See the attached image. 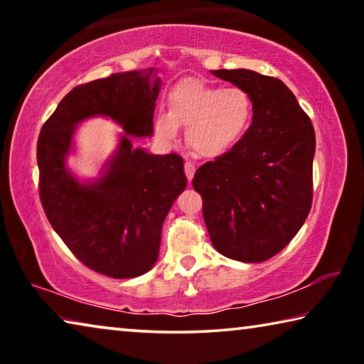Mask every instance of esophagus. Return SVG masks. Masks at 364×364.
Instances as JSON below:
<instances>
[{
  "label": "esophagus",
  "instance_id": "1",
  "mask_svg": "<svg viewBox=\"0 0 364 364\" xmlns=\"http://www.w3.org/2000/svg\"><path fill=\"white\" fill-rule=\"evenodd\" d=\"M184 173H186L188 180L191 181L194 178V173H196V167L193 162H184Z\"/></svg>",
  "mask_w": 364,
  "mask_h": 364
}]
</instances>
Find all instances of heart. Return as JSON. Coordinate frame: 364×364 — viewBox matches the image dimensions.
Instances as JSON below:
<instances>
[{
	"instance_id": "heart-1",
	"label": "heart",
	"mask_w": 364,
	"mask_h": 364,
	"mask_svg": "<svg viewBox=\"0 0 364 364\" xmlns=\"http://www.w3.org/2000/svg\"><path fill=\"white\" fill-rule=\"evenodd\" d=\"M170 112L159 114L154 128L162 141H173L180 127L202 157H218L231 149L250 127L254 104L237 86L220 88L200 80H184L171 91Z\"/></svg>"
}]
</instances>
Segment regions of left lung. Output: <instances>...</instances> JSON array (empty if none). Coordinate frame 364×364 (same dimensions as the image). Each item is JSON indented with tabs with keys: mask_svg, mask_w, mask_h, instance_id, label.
Masks as SVG:
<instances>
[{
	"mask_svg": "<svg viewBox=\"0 0 364 364\" xmlns=\"http://www.w3.org/2000/svg\"><path fill=\"white\" fill-rule=\"evenodd\" d=\"M212 73L250 96L254 117L230 151L197 168L193 186L213 247L260 263L279 254L310 213L315 128L281 80L245 69Z\"/></svg>",
	"mask_w": 364,
	"mask_h": 364,
	"instance_id": "obj_1",
	"label": "left lung"
}]
</instances>
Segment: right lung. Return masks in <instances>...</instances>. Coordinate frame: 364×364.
I'll return each mask as SVG.
<instances>
[{
  "label": "right lung",
  "mask_w": 364,
  "mask_h": 364,
  "mask_svg": "<svg viewBox=\"0 0 364 364\" xmlns=\"http://www.w3.org/2000/svg\"><path fill=\"white\" fill-rule=\"evenodd\" d=\"M154 69L112 73L78 85L43 125L36 162L46 218L80 262L115 279L136 278L157 262L160 232L171 204L186 188L183 159L133 149L128 134L151 136L160 80ZM110 116L127 134L105 175L80 183L65 167L76 123Z\"/></svg>",
  "instance_id": "add662e5"
}]
</instances>
